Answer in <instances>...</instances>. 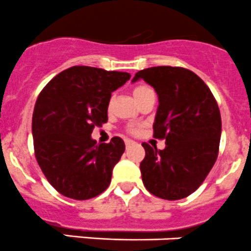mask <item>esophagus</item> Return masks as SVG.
<instances>
[{
    "label": "esophagus",
    "instance_id": "obj_1",
    "mask_svg": "<svg viewBox=\"0 0 251 251\" xmlns=\"http://www.w3.org/2000/svg\"><path fill=\"white\" fill-rule=\"evenodd\" d=\"M133 141L132 140H125V145H126V147H130V146H132L133 145Z\"/></svg>",
    "mask_w": 251,
    "mask_h": 251
}]
</instances>
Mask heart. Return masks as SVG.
Wrapping results in <instances>:
<instances>
[{
    "instance_id": "b5f03b06",
    "label": "heart",
    "mask_w": 251,
    "mask_h": 251,
    "mask_svg": "<svg viewBox=\"0 0 251 251\" xmlns=\"http://www.w3.org/2000/svg\"><path fill=\"white\" fill-rule=\"evenodd\" d=\"M150 92H153L150 87L145 86V84H140V86H136L133 88V97L136 98V100H138V99L142 98L145 94L150 93ZM130 132H136V130L135 128H130Z\"/></svg>"
}]
</instances>
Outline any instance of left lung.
Wrapping results in <instances>:
<instances>
[{"mask_svg":"<svg viewBox=\"0 0 251 251\" xmlns=\"http://www.w3.org/2000/svg\"><path fill=\"white\" fill-rule=\"evenodd\" d=\"M159 99L153 137L165 140L164 150L143 142L140 164L145 187L154 196L174 201L198 190L218 157L222 121L207 84L184 67L157 66L138 71Z\"/></svg>","mask_w":251,"mask_h":251,"instance_id":"left-lung-1","label":"left lung"}]
</instances>
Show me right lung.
<instances>
[{"label": "right lung", "mask_w": 251, "mask_h": 251, "mask_svg": "<svg viewBox=\"0 0 251 251\" xmlns=\"http://www.w3.org/2000/svg\"><path fill=\"white\" fill-rule=\"evenodd\" d=\"M130 77L127 72L72 66L39 94L31 120L34 153L41 172L61 195L89 200L110 184L125 143L113 137L99 145L91 135L108 121L111 92Z\"/></svg>", "instance_id": "add662e5"}]
</instances>
